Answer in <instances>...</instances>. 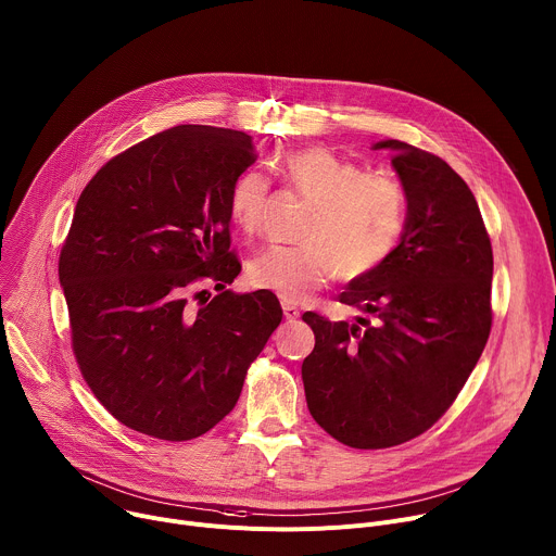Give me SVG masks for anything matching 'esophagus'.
Here are the masks:
<instances>
[{"label":"esophagus","mask_w":556,"mask_h":556,"mask_svg":"<svg viewBox=\"0 0 556 556\" xmlns=\"http://www.w3.org/2000/svg\"><path fill=\"white\" fill-rule=\"evenodd\" d=\"M282 314L287 320H298L300 318V309L293 304V302H287L282 300Z\"/></svg>","instance_id":"obj_1"}]
</instances>
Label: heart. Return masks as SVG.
I'll use <instances>...</instances> for the list:
<instances>
[{
  "label": "heart",
  "instance_id": "b5f03b06",
  "mask_svg": "<svg viewBox=\"0 0 556 556\" xmlns=\"http://www.w3.org/2000/svg\"><path fill=\"white\" fill-rule=\"evenodd\" d=\"M287 188L312 203L298 247H269L247 265V278L287 302H300L336 276L357 280L380 269L400 247L408 223L404 185L387 172H364L338 152L309 146L276 161ZM271 182L244 169L231 185L227 210L244 238L263 231Z\"/></svg>",
  "mask_w": 556,
  "mask_h": 556
}]
</instances>
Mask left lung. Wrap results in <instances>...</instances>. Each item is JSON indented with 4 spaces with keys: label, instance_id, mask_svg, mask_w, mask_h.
<instances>
[{
    "label": "left lung",
    "instance_id": "obj_1",
    "mask_svg": "<svg viewBox=\"0 0 556 556\" xmlns=\"http://www.w3.org/2000/svg\"><path fill=\"white\" fill-rule=\"evenodd\" d=\"M408 197L395 254L353 280L340 302L357 325L306 312L316 346L302 362L306 406L351 448H391L433 426L457 400L492 327V244L464 178L440 156L382 141Z\"/></svg>",
    "mask_w": 556,
    "mask_h": 556
}]
</instances>
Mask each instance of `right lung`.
I'll return each mask as SVG.
<instances>
[{
	"label": "right lung",
	"mask_w": 556,
	"mask_h": 556,
	"mask_svg": "<svg viewBox=\"0 0 556 556\" xmlns=\"http://www.w3.org/2000/svg\"><path fill=\"white\" fill-rule=\"evenodd\" d=\"M256 159L244 132L176 126L112 156L77 201L59 254L73 353L94 397L137 433L205 435L282 320L271 291L225 289L242 269L227 199ZM203 283L222 293L200 301Z\"/></svg>",
	"instance_id": "right-lung-1"
}]
</instances>
